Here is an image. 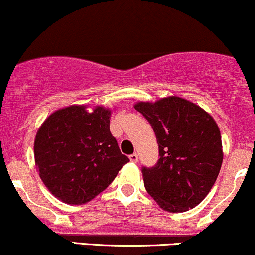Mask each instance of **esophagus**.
Wrapping results in <instances>:
<instances>
[{"label":"esophagus","instance_id":"esophagus-1","mask_svg":"<svg viewBox=\"0 0 255 255\" xmlns=\"http://www.w3.org/2000/svg\"><path fill=\"white\" fill-rule=\"evenodd\" d=\"M129 159H130V161H133V162H137V160H139V157H137L136 153H133V154H130V155H129Z\"/></svg>","mask_w":255,"mask_h":255}]
</instances>
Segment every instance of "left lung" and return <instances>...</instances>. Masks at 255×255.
I'll use <instances>...</instances> for the list:
<instances>
[{
    "label": "left lung",
    "mask_w": 255,
    "mask_h": 255,
    "mask_svg": "<svg viewBox=\"0 0 255 255\" xmlns=\"http://www.w3.org/2000/svg\"><path fill=\"white\" fill-rule=\"evenodd\" d=\"M152 126L159 160L142 167L145 188L159 207L183 213L201 203L219 176L223 160L219 126L197 104L170 96L134 106Z\"/></svg>",
    "instance_id": "8db88e82"
}]
</instances>
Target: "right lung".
Instances as JSON below:
<instances>
[{
  "mask_svg": "<svg viewBox=\"0 0 255 255\" xmlns=\"http://www.w3.org/2000/svg\"><path fill=\"white\" fill-rule=\"evenodd\" d=\"M73 106L52 113L34 140L39 176L51 194L67 204L96 197L129 161L109 129L112 110Z\"/></svg>",
  "mask_w": 255,
  "mask_h": 255,
  "instance_id": "obj_1",
  "label": "right lung"
}]
</instances>
